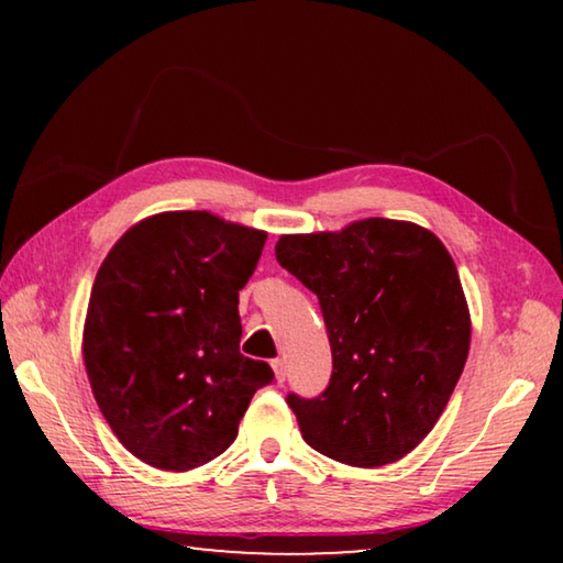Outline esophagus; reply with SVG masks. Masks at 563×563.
Returning <instances> with one entry per match:
<instances>
[{
    "label": "esophagus",
    "mask_w": 563,
    "mask_h": 563,
    "mask_svg": "<svg viewBox=\"0 0 563 563\" xmlns=\"http://www.w3.org/2000/svg\"><path fill=\"white\" fill-rule=\"evenodd\" d=\"M273 369H275V377H278V383H285V373H288V369H285V360L283 357L273 360Z\"/></svg>",
    "instance_id": "1"
}]
</instances>
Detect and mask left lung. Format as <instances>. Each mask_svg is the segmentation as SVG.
<instances>
[{
	"label": "left lung",
	"mask_w": 563,
	"mask_h": 563,
	"mask_svg": "<svg viewBox=\"0 0 563 563\" xmlns=\"http://www.w3.org/2000/svg\"><path fill=\"white\" fill-rule=\"evenodd\" d=\"M275 258L318 295L332 350L325 393L288 405L312 450L352 466L402 460L430 434L470 352V310L440 238L365 218L283 235Z\"/></svg>",
	"instance_id": "1"
}]
</instances>
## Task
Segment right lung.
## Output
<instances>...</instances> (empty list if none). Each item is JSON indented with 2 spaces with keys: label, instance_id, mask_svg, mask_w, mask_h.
<instances>
[{
  "label": "right lung",
  "instance_id": "1",
  "mask_svg": "<svg viewBox=\"0 0 563 563\" xmlns=\"http://www.w3.org/2000/svg\"><path fill=\"white\" fill-rule=\"evenodd\" d=\"M263 231L206 211L151 216L111 247L93 280L84 365L101 415L126 450L186 472L233 444L268 362L241 355L238 290Z\"/></svg>",
  "mask_w": 563,
  "mask_h": 563
}]
</instances>
